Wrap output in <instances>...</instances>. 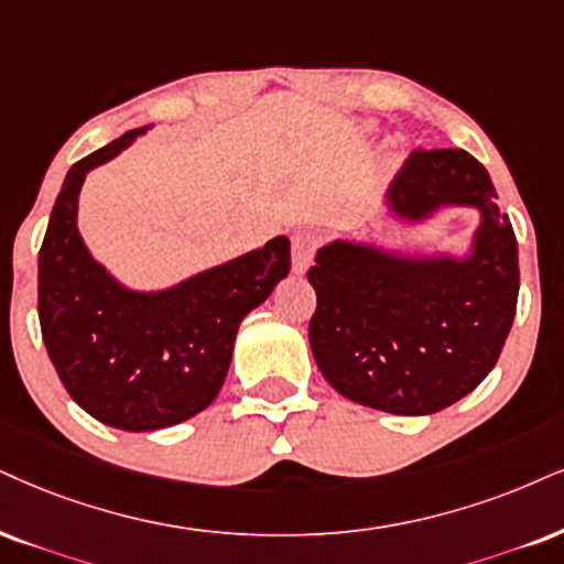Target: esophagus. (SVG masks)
<instances>
[{"label": "esophagus", "mask_w": 564, "mask_h": 564, "mask_svg": "<svg viewBox=\"0 0 564 564\" xmlns=\"http://www.w3.org/2000/svg\"><path fill=\"white\" fill-rule=\"evenodd\" d=\"M316 248H318V235L314 232V229H301V232L293 235V271L295 274H303V271L311 267Z\"/></svg>", "instance_id": "obj_1"}]
</instances>
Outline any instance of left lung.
Instances as JSON below:
<instances>
[{
	"label": "left lung",
	"mask_w": 564,
	"mask_h": 564,
	"mask_svg": "<svg viewBox=\"0 0 564 564\" xmlns=\"http://www.w3.org/2000/svg\"><path fill=\"white\" fill-rule=\"evenodd\" d=\"M489 172L463 149H415L387 204L402 219L481 208L468 259H398L356 242L316 253L311 350L324 379L360 405L429 415L465 398L497 364L518 308V240Z\"/></svg>",
	"instance_id": "obj_1"
}]
</instances>
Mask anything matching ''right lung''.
<instances>
[{
    "instance_id": "right-lung-1",
    "label": "right lung",
    "mask_w": 564,
    "mask_h": 564,
    "mask_svg": "<svg viewBox=\"0 0 564 564\" xmlns=\"http://www.w3.org/2000/svg\"><path fill=\"white\" fill-rule=\"evenodd\" d=\"M141 133L128 130L69 166L39 250V322L48 358L69 398L122 431L175 426L212 405L240 322L290 271V240L274 238L164 293L117 284L83 246L78 193L94 166Z\"/></svg>"
}]
</instances>
